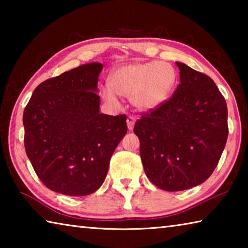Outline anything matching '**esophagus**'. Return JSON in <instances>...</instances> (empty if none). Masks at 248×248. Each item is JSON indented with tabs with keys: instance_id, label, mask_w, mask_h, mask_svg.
<instances>
[{
	"instance_id": "1",
	"label": "esophagus",
	"mask_w": 248,
	"mask_h": 248,
	"mask_svg": "<svg viewBox=\"0 0 248 248\" xmlns=\"http://www.w3.org/2000/svg\"><path fill=\"white\" fill-rule=\"evenodd\" d=\"M134 124H136V118L132 116H129L127 118V124H128V129L132 130L134 127Z\"/></svg>"
}]
</instances>
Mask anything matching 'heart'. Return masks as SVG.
Instances as JSON below:
<instances>
[{"instance_id": "1", "label": "heart", "mask_w": 248, "mask_h": 248, "mask_svg": "<svg viewBox=\"0 0 248 248\" xmlns=\"http://www.w3.org/2000/svg\"><path fill=\"white\" fill-rule=\"evenodd\" d=\"M176 72L167 62L152 61L146 63L124 65L111 74L110 84L100 89L103 97L117 103V94L131 99L141 111H152L164 105L173 93Z\"/></svg>"}]
</instances>
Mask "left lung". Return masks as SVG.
I'll return each instance as SVG.
<instances>
[{
	"label": "left lung",
	"mask_w": 248,
	"mask_h": 248,
	"mask_svg": "<svg viewBox=\"0 0 248 248\" xmlns=\"http://www.w3.org/2000/svg\"><path fill=\"white\" fill-rule=\"evenodd\" d=\"M180 83L171 97L143 112L133 132L148 178L166 191L205 182L228 140V107L211 78L176 62Z\"/></svg>",
	"instance_id": "obj_1"
}]
</instances>
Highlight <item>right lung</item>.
Masks as SVG:
<instances>
[{"instance_id":"right-lung-1","label":"right lung","mask_w":248,"mask_h":248,"mask_svg":"<svg viewBox=\"0 0 248 248\" xmlns=\"http://www.w3.org/2000/svg\"><path fill=\"white\" fill-rule=\"evenodd\" d=\"M103 64L92 62L40 83L25 107L24 144L37 176L66 196L93 194L127 133L125 115L99 112Z\"/></svg>"}]
</instances>
